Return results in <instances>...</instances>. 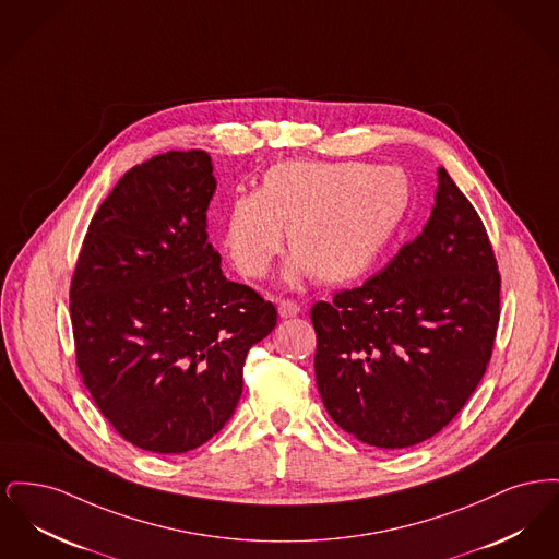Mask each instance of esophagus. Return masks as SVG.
I'll list each match as a JSON object with an SVG mask.
<instances>
[{
    "label": "esophagus",
    "mask_w": 559,
    "mask_h": 559,
    "mask_svg": "<svg viewBox=\"0 0 559 559\" xmlns=\"http://www.w3.org/2000/svg\"><path fill=\"white\" fill-rule=\"evenodd\" d=\"M301 312L299 304L292 301V299H278V314L281 319H295Z\"/></svg>",
    "instance_id": "34e87169"
}]
</instances>
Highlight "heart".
Instances as JSON below:
<instances>
[{
  "mask_svg": "<svg viewBox=\"0 0 559 559\" xmlns=\"http://www.w3.org/2000/svg\"><path fill=\"white\" fill-rule=\"evenodd\" d=\"M411 201L404 171L392 165L293 159L267 167L255 192L230 199L222 247L240 276L264 278L287 242L285 278L314 274L342 285L365 276L394 239Z\"/></svg>",
  "mask_w": 559,
  "mask_h": 559,
  "instance_id": "obj_1",
  "label": "heart"
}]
</instances>
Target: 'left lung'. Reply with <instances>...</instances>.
<instances>
[{"label": "left lung", "instance_id": "1", "mask_svg": "<svg viewBox=\"0 0 559 559\" xmlns=\"http://www.w3.org/2000/svg\"><path fill=\"white\" fill-rule=\"evenodd\" d=\"M499 292L486 228L440 167L424 233L362 287L312 306L331 419L377 449L415 447L449 426L486 372Z\"/></svg>", "mask_w": 559, "mask_h": 559}]
</instances>
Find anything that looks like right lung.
I'll return each mask as SVG.
<instances>
[{"label":"right lung","instance_id":"obj_1","mask_svg":"<svg viewBox=\"0 0 559 559\" xmlns=\"http://www.w3.org/2000/svg\"><path fill=\"white\" fill-rule=\"evenodd\" d=\"M205 151L135 165L92 217L71 283L78 367L108 424L142 451L180 454L233 417L247 352L276 308L222 274L207 240Z\"/></svg>","mask_w":559,"mask_h":559}]
</instances>
